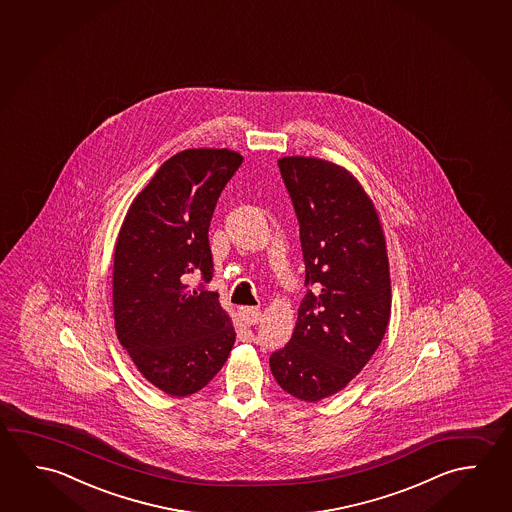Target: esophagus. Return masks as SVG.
Instances as JSON below:
<instances>
[{
  "mask_svg": "<svg viewBox=\"0 0 512 512\" xmlns=\"http://www.w3.org/2000/svg\"><path fill=\"white\" fill-rule=\"evenodd\" d=\"M259 307H241L239 309V318L243 319L244 325H257L260 321Z\"/></svg>",
  "mask_w": 512,
  "mask_h": 512,
  "instance_id": "34e87169",
  "label": "esophagus"
}]
</instances>
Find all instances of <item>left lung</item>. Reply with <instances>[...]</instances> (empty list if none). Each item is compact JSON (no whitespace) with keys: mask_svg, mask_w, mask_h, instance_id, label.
<instances>
[{"mask_svg":"<svg viewBox=\"0 0 512 512\" xmlns=\"http://www.w3.org/2000/svg\"><path fill=\"white\" fill-rule=\"evenodd\" d=\"M300 221L307 291L291 341L269 357L303 402L343 391L386 336L391 277L377 207L352 171L318 157L278 159Z\"/></svg>","mask_w":512,"mask_h":512,"instance_id":"1","label":"left lung"}]
</instances>
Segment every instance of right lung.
Here are the masks:
<instances>
[{
	"instance_id": "obj_1",
	"label": "right lung",
	"mask_w": 512,
	"mask_h": 512,
	"mask_svg": "<svg viewBox=\"0 0 512 512\" xmlns=\"http://www.w3.org/2000/svg\"><path fill=\"white\" fill-rule=\"evenodd\" d=\"M241 153L191 148L166 160L137 194L119 228L112 305L119 343L150 384L169 396L198 393L235 343L219 294L189 289L212 278L210 219Z\"/></svg>"
}]
</instances>
